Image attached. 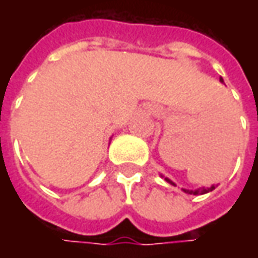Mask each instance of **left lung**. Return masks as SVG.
<instances>
[{"label":"left lung","mask_w":258,"mask_h":258,"mask_svg":"<svg viewBox=\"0 0 258 258\" xmlns=\"http://www.w3.org/2000/svg\"><path fill=\"white\" fill-rule=\"evenodd\" d=\"M220 82L221 83H224V80L223 79H220ZM166 181L169 183H172V185H175V183L171 181V179H168V178H165ZM213 189H215V185H211V186H203V188H198V189H183V192H186V194H192V195H203V194H207V192H211Z\"/></svg>","instance_id":"left-lung-1"}]
</instances>
